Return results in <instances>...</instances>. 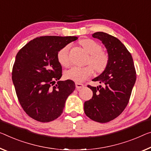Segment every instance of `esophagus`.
<instances>
[{
  "mask_svg": "<svg viewBox=\"0 0 151 151\" xmlns=\"http://www.w3.org/2000/svg\"><path fill=\"white\" fill-rule=\"evenodd\" d=\"M84 86H83V83H79V82H76V87L77 89H80L83 88Z\"/></svg>",
  "mask_w": 151,
  "mask_h": 151,
  "instance_id": "esophagus-1",
  "label": "esophagus"
}]
</instances>
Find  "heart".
<instances>
[{
    "label": "heart",
    "instance_id": "obj_1",
    "mask_svg": "<svg viewBox=\"0 0 151 151\" xmlns=\"http://www.w3.org/2000/svg\"><path fill=\"white\" fill-rule=\"evenodd\" d=\"M79 44L89 54L86 64L84 68H73L66 71L64 73L65 78L76 82H82L85 80L94 71L96 73H102L107 68L109 64L108 55L102 51V47L98 42L90 38L82 39L79 41ZM57 60L59 64L64 68H68L70 64L69 59V46L62 48L57 53Z\"/></svg>",
    "mask_w": 151,
    "mask_h": 151
}]
</instances>
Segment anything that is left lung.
Here are the masks:
<instances>
[{"mask_svg":"<svg viewBox=\"0 0 151 151\" xmlns=\"http://www.w3.org/2000/svg\"><path fill=\"white\" fill-rule=\"evenodd\" d=\"M92 36L105 45L109 61L105 70L92 80L103 86H88L93 96L84 103V112L93 121L106 123L126 107L136 82V70L131 54L119 39L103 32Z\"/></svg>","mask_w":151,"mask_h":151,"instance_id":"8db88e82","label":"left lung"}]
</instances>
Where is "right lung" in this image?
<instances>
[{
    "mask_svg": "<svg viewBox=\"0 0 151 151\" xmlns=\"http://www.w3.org/2000/svg\"><path fill=\"white\" fill-rule=\"evenodd\" d=\"M78 38L41 36L29 41L16 55L12 71L16 94L25 112L36 121L49 122L59 117L75 90L72 80L59 81L62 67L57 53ZM55 81L58 83L52 87Z\"/></svg>",
    "mask_w": 151,
    "mask_h": 151,
    "instance_id": "add662e5",
    "label": "right lung"
}]
</instances>
